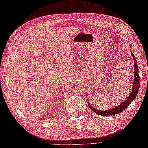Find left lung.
<instances>
[{"instance_id": "obj_1", "label": "left lung", "mask_w": 148, "mask_h": 148, "mask_svg": "<svg viewBox=\"0 0 148 148\" xmlns=\"http://www.w3.org/2000/svg\"><path fill=\"white\" fill-rule=\"evenodd\" d=\"M130 51H131L132 56H133V62H134V71H133V72H134V74H133V77H133V86L132 87V91L130 95H128L127 98L125 99V100H124V101H123L120 105H118L117 106L114 108L112 109H108V110H104V111H100L96 108H94L93 107H92V105H90L88 99L87 101H88V105L89 108L97 114H98V115H100V116H112V115H115V114L121 113L123 111H124L136 98L138 92V90H139V87H140V77H139V74H138V67L136 63V60L135 58L134 55L132 53V48L130 49Z\"/></svg>"}]
</instances>
